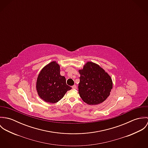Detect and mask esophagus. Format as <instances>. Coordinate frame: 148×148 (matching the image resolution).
<instances>
[{
  "label": "esophagus",
  "mask_w": 148,
  "mask_h": 148,
  "mask_svg": "<svg viewBox=\"0 0 148 148\" xmlns=\"http://www.w3.org/2000/svg\"><path fill=\"white\" fill-rule=\"evenodd\" d=\"M72 89H76V88H77V86H76V85H73V86H72Z\"/></svg>",
  "instance_id": "obj_1"
}]
</instances>
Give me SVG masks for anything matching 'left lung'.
Listing matches in <instances>:
<instances>
[{
  "mask_svg": "<svg viewBox=\"0 0 148 148\" xmlns=\"http://www.w3.org/2000/svg\"><path fill=\"white\" fill-rule=\"evenodd\" d=\"M79 72V93L85 103L97 105L105 101L112 89L109 75L99 65L92 62H88Z\"/></svg>",
  "mask_w": 148,
  "mask_h": 148,
  "instance_id": "left-lung-1",
  "label": "left lung"
}]
</instances>
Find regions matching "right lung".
<instances>
[{"instance_id": "obj_1", "label": "right lung", "mask_w": 148, "mask_h": 148, "mask_svg": "<svg viewBox=\"0 0 148 148\" xmlns=\"http://www.w3.org/2000/svg\"><path fill=\"white\" fill-rule=\"evenodd\" d=\"M36 88L39 96L43 100L56 103L72 88L66 84L65 77L60 75L59 65L53 62L45 66L39 73Z\"/></svg>"}]
</instances>
